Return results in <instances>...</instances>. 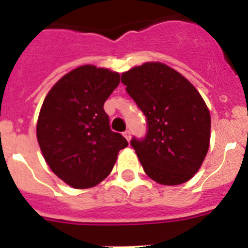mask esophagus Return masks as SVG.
Here are the masks:
<instances>
[{"instance_id": "34e87169", "label": "esophagus", "mask_w": 248, "mask_h": 248, "mask_svg": "<svg viewBox=\"0 0 248 248\" xmlns=\"http://www.w3.org/2000/svg\"><path fill=\"white\" fill-rule=\"evenodd\" d=\"M123 135H124V137H125V139L128 140H130V131L129 130H126V131H124V133H123Z\"/></svg>"}]
</instances>
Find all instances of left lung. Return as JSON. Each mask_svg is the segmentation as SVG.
<instances>
[{"label": "left lung", "instance_id": "1", "mask_svg": "<svg viewBox=\"0 0 248 248\" xmlns=\"http://www.w3.org/2000/svg\"><path fill=\"white\" fill-rule=\"evenodd\" d=\"M122 83L146 117L145 138L130 141L145 174L161 185L189 181L202 165L211 130L210 111L198 89L160 62L124 72Z\"/></svg>", "mask_w": 248, "mask_h": 248}]
</instances>
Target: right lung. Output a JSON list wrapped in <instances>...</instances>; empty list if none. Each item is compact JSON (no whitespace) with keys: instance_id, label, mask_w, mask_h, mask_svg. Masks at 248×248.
Here are the masks:
<instances>
[{"instance_id":"1","label":"right lung","mask_w":248,"mask_h":248,"mask_svg":"<svg viewBox=\"0 0 248 248\" xmlns=\"http://www.w3.org/2000/svg\"><path fill=\"white\" fill-rule=\"evenodd\" d=\"M119 73L85 64L63 76L48 92L37 122V140L50 170L74 189H89L110 174L128 146L110 130L104 103Z\"/></svg>"}]
</instances>
